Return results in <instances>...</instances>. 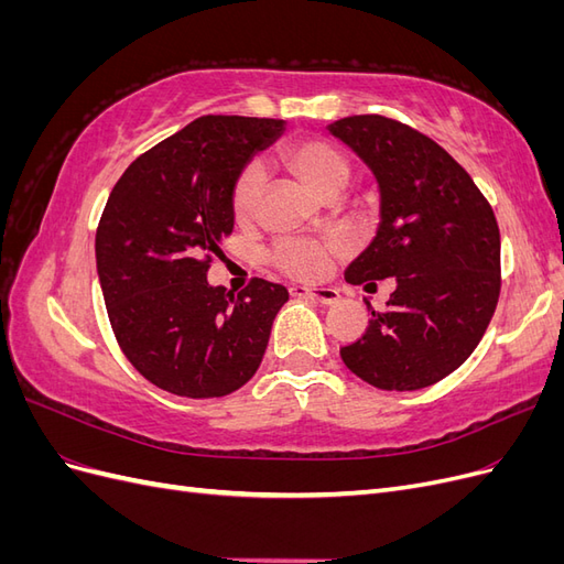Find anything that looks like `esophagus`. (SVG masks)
I'll use <instances>...</instances> for the list:
<instances>
[{
  "mask_svg": "<svg viewBox=\"0 0 564 564\" xmlns=\"http://www.w3.org/2000/svg\"><path fill=\"white\" fill-rule=\"evenodd\" d=\"M289 294L294 299H313L322 305H332L336 303L340 296L334 286H303V284H294L289 286Z\"/></svg>",
  "mask_w": 564,
  "mask_h": 564,
  "instance_id": "34e87169",
  "label": "esophagus"
}]
</instances>
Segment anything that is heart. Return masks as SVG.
Wrapping results in <instances>:
<instances>
[{
    "mask_svg": "<svg viewBox=\"0 0 564 564\" xmlns=\"http://www.w3.org/2000/svg\"><path fill=\"white\" fill-rule=\"evenodd\" d=\"M284 166L299 176L305 185L322 197H332L344 191L350 178V162L336 145L322 139H299L286 143L280 152ZM263 193V174L256 166L245 169L232 187V216L237 224H251L259 212V199ZM329 249H340V245H315L305 240L282 242L272 261L292 278L313 280L327 268Z\"/></svg>",
    "mask_w": 564,
    "mask_h": 564,
    "instance_id": "obj_1",
    "label": "heart"
}]
</instances>
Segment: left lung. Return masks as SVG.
<instances>
[{
	"mask_svg": "<svg viewBox=\"0 0 564 564\" xmlns=\"http://www.w3.org/2000/svg\"><path fill=\"white\" fill-rule=\"evenodd\" d=\"M327 131L379 185V226L346 268L350 284L395 280L388 311L340 348L346 367L381 390H421L468 360L501 289L494 212L447 150L381 115L338 119Z\"/></svg>",
	"mask_w": 564,
	"mask_h": 564,
	"instance_id": "1",
	"label": "left lung"
}]
</instances>
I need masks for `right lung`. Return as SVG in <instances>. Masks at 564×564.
Returning a JSON list of instances; mask_svg holds the SVG:
<instances>
[{"label":"right lung","mask_w":564,"mask_h":564,"mask_svg":"<svg viewBox=\"0 0 564 564\" xmlns=\"http://www.w3.org/2000/svg\"><path fill=\"white\" fill-rule=\"evenodd\" d=\"M284 119L207 115L129 164L96 232V270L127 360L181 398H224L259 369L282 284L232 296L207 280L232 232V187Z\"/></svg>","instance_id":"add662e5"}]
</instances>
